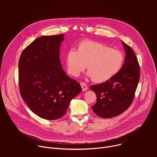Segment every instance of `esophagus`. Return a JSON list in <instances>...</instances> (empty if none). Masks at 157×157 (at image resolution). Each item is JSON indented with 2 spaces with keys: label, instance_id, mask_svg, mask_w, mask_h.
<instances>
[{
  "label": "esophagus",
  "instance_id": "esophagus-1",
  "mask_svg": "<svg viewBox=\"0 0 157 157\" xmlns=\"http://www.w3.org/2000/svg\"><path fill=\"white\" fill-rule=\"evenodd\" d=\"M81 87H82V91H87V86L86 85V83H84V82H81Z\"/></svg>",
  "mask_w": 157,
  "mask_h": 157
}]
</instances>
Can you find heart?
<instances>
[{
    "label": "heart",
    "instance_id": "heart-1",
    "mask_svg": "<svg viewBox=\"0 0 157 157\" xmlns=\"http://www.w3.org/2000/svg\"><path fill=\"white\" fill-rule=\"evenodd\" d=\"M123 53L105 44L89 40L81 41L78 51L71 48L66 55L68 73L78 76L86 68L88 76L96 82H104L114 77L124 63Z\"/></svg>",
    "mask_w": 157,
    "mask_h": 157
}]
</instances>
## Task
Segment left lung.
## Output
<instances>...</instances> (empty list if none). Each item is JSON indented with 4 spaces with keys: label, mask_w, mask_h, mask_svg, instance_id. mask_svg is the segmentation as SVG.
<instances>
[{
    "label": "left lung",
    "mask_w": 157,
    "mask_h": 157,
    "mask_svg": "<svg viewBox=\"0 0 157 157\" xmlns=\"http://www.w3.org/2000/svg\"><path fill=\"white\" fill-rule=\"evenodd\" d=\"M126 56L122 68L113 78L90 89L96 94L92 106L94 113L102 118H112L122 114L132 103L140 79V66L137 56L122 41Z\"/></svg>",
    "instance_id": "8db88e82"
}]
</instances>
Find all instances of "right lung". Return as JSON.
Listing matches in <instances>:
<instances>
[{"instance_id":"right-lung-1","label":"right lung","mask_w":157,"mask_h":157,"mask_svg":"<svg viewBox=\"0 0 157 157\" xmlns=\"http://www.w3.org/2000/svg\"><path fill=\"white\" fill-rule=\"evenodd\" d=\"M64 34L43 36L22 52L18 61L21 97L40 117L63 116L71 101L82 91L76 80L66 75L59 59Z\"/></svg>"}]
</instances>
